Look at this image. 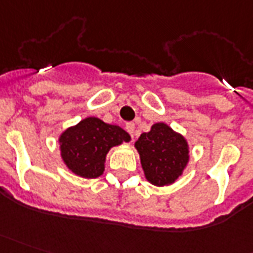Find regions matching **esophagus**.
<instances>
[{
    "instance_id": "obj_1",
    "label": "esophagus",
    "mask_w": 253,
    "mask_h": 253,
    "mask_svg": "<svg viewBox=\"0 0 253 253\" xmlns=\"http://www.w3.org/2000/svg\"><path fill=\"white\" fill-rule=\"evenodd\" d=\"M126 130L130 132L132 136V134H134V130H135V125H134L132 122H128V123H126Z\"/></svg>"
}]
</instances>
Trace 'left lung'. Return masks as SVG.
Instances as JSON below:
<instances>
[{"label": "left lung", "instance_id": "8db88e82", "mask_svg": "<svg viewBox=\"0 0 253 253\" xmlns=\"http://www.w3.org/2000/svg\"><path fill=\"white\" fill-rule=\"evenodd\" d=\"M135 147L146 179L155 186L173 184L189 162L186 139L162 122L141 134Z\"/></svg>", "mask_w": 253, "mask_h": 253}]
</instances>
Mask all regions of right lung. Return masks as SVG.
Wrapping results in <instances>:
<instances>
[{"label": "right lung", "mask_w": 253, "mask_h": 253, "mask_svg": "<svg viewBox=\"0 0 253 253\" xmlns=\"http://www.w3.org/2000/svg\"><path fill=\"white\" fill-rule=\"evenodd\" d=\"M130 139L119 126L89 117L67 128L60 135L59 143L61 158L72 173L83 178H96L104 171L110 149Z\"/></svg>", "instance_id": "obj_1"}]
</instances>
